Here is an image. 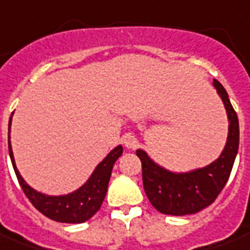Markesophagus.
I'll use <instances>...</instances> for the list:
<instances>
[{
	"label": "esophagus",
	"instance_id": "34e87169",
	"mask_svg": "<svg viewBox=\"0 0 250 250\" xmlns=\"http://www.w3.org/2000/svg\"><path fill=\"white\" fill-rule=\"evenodd\" d=\"M122 142H123L125 148H128V149H133L135 146H138V140H136V136L133 133H125V136L122 138Z\"/></svg>",
	"mask_w": 250,
	"mask_h": 250
}]
</instances>
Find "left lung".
Returning a JSON list of instances; mask_svg holds the SVG:
<instances>
[{
    "instance_id": "left-lung-1",
    "label": "left lung",
    "mask_w": 250,
    "mask_h": 250,
    "mask_svg": "<svg viewBox=\"0 0 250 250\" xmlns=\"http://www.w3.org/2000/svg\"><path fill=\"white\" fill-rule=\"evenodd\" d=\"M228 115V138L222 155L205 167L186 173H174L156 164L146 152L136 150L142 161L143 185L152 206L165 215H190L199 212L218 198L229 178L239 150V119L226 89L214 80Z\"/></svg>"
}]
</instances>
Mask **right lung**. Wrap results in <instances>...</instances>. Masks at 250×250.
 <instances>
[{
  "label": "right lung",
  "mask_w": 250,
  "mask_h": 250,
  "mask_svg": "<svg viewBox=\"0 0 250 250\" xmlns=\"http://www.w3.org/2000/svg\"><path fill=\"white\" fill-rule=\"evenodd\" d=\"M10 125L11 117L10 121H9V133H7L9 155H10L11 164L14 167L15 176L18 178L19 185L23 190V193L26 194V197L30 199L32 206L44 216L52 219L55 222L74 223L76 224V223H83L89 220L101 208V205H102V202L106 197V193H107L108 181L111 177L112 167L123 153V146H118L117 148H114L97 165L94 171L91 173L90 178L76 191L66 194V195L52 197V195H45V194H42L34 190L31 186L26 184V181L19 174L10 144Z\"/></svg>",
  "instance_id": "right-lung-1"
}]
</instances>
